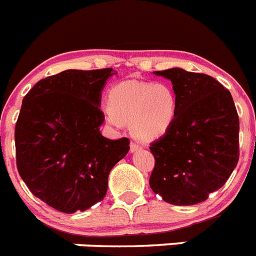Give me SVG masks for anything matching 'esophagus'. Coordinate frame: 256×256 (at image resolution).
Segmentation results:
<instances>
[{
    "instance_id": "esophagus-1",
    "label": "esophagus",
    "mask_w": 256,
    "mask_h": 256,
    "mask_svg": "<svg viewBox=\"0 0 256 256\" xmlns=\"http://www.w3.org/2000/svg\"><path fill=\"white\" fill-rule=\"evenodd\" d=\"M140 148H141V146H140V144H137V142H130V151H132V152H134V151L140 150Z\"/></svg>"
}]
</instances>
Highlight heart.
<instances>
[{"label":"heart","mask_w":256,"mask_h":256,"mask_svg":"<svg viewBox=\"0 0 256 256\" xmlns=\"http://www.w3.org/2000/svg\"><path fill=\"white\" fill-rule=\"evenodd\" d=\"M178 112L177 94L165 83L126 80L108 91L104 115L108 124L123 126L130 120V130L141 141L159 138L170 130Z\"/></svg>","instance_id":"obj_1"}]
</instances>
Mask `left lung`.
<instances>
[{
  "label": "left lung",
  "instance_id": "left-lung-1",
  "mask_svg": "<svg viewBox=\"0 0 256 256\" xmlns=\"http://www.w3.org/2000/svg\"><path fill=\"white\" fill-rule=\"evenodd\" d=\"M169 79L178 112L150 144V187L173 205H195L224 186L240 156V120L230 92L212 76L180 68L154 72Z\"/></svg>",
  "mask_w": 256,
  "mask_h": 256
}]
</instances>
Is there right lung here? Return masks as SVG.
Wrapping results in <instances>:
<instances>
[{
    "label": "right lung",
    "mask_w": 256,
    "mask_h": 256,
    "mask_svg": "<svg viewBox=\"0 0 256 256\" xmlns=\"http://www.w3.org/2000/svg\"><path fill=\"white\" fill-rule=\"evenodd\" d=\"M112 68L65 70L40 79L22 98L15 126L16 166L36 198L61 212H84L108 191L110 170L130 140H108L101 91Z\"/></svg>",
    "instance_id": "right-lung-1"
}]
</instances>
